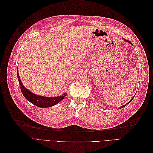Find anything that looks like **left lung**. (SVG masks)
Listing matches in <instances>:
<instances>
[{
    "mask_svg": "<svg viewBox=\"0 0 153 153\" xmlns=\"http://www.w3.org/2000/svg\"><path fill=\"white\" fill-rule=\"evenodd\" d=\"M124 40H125V41H128V42H129V43H130V44H132V43H131V42H130V41H128V40H126V39H124ZM135 96H134L133 97V98H132V99H131V100L130 101H129V102H128V103H126V105H123V106H121V107H120L119 108H122L124 107V106H126V105H128V103H129V102H131V101H132V100H133V99L134 98V97H135Z\"/></svg>",
    "mask_w": 153,
    "mask_h": 153,
    "instance_id": "obj_1",
    "label": "left lung"
}]
</instances>
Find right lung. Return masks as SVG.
I'll return each instance as SVG.
<instances>
[{"instance_id": "add662e5", "label": "right lung", "mask_w": 153, "mask_h": 153, "mask_svg": "<svg viewBox=\"0 0 153 153\" xmlns=\"http://www.w3.org/2000/svg\"><path fill=\"white\" fill-rule=\"evenodd\" d=\"M17 76H18V82H19L20 89L23 95H24L25 98L29 101H30V103H33L36 106H38V107L47 108V107H50V106L55 105L58 103H59L61 100H62L66 94V93H64L63 95L61 96L53 97V98H48V97L41 96L34 94L30 91H29L28 89H26L25 87H24V85H23V84L20 80V78L19 77V75H18V71H17Z\"/></svg>"}]
</instances>
